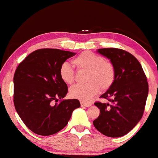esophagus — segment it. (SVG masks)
<instances>
[{
	"label": "esophagus",
	"mask_w": 158,
	"mask_h": 158,
	"mask_svg": "<svg viewBox=\"0 0 158 158\" xmlns=\"http://www.w3.org/2000/svg\"><path fill=\"white\" fill-rule=\"evenodd\" d=\"M81 106H85V107H89L91 106V103H86V102H84V101H81Z\"/></svg>",
	"instance_id": "1"
}]
</instances>
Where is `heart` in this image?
I'll list each match as a JSON object with an SVG mask.
<instances>
[{"instance_id": "b5f03b06", "label": "heart", "mask_w": 158, "mask_h": 158, "mask_svg": "<svg viewBox=\"0 0 158 158\" xmlns=\"http://www.w3.org/2000/svg\"><path fill=\"white\" fill-rule=\"evenodd\" d=\"M78 70H87L84 85H75L70 90L72 98L84 102L89 101L97 93L99 88L106 90L113 85L116 78V69L109 60L89 51H85L73 60ZM60 76L64 83L71 85L75 81L74 71L68 62H63L60 68Z\"/></svg>"}]
</instances>
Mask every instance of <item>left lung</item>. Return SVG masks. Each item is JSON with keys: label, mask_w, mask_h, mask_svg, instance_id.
Here are the masks:
<instances>
[{"label": "left lung", "mask_w": 158, "mask_h": 158, "mask_svg": "<svg viewBox=\"0 0 158 158\" xmlns=\"http://www.w3.org/2000/svg\"><path fill=\"white\" fill-rule=\"evenodd\" d=\"M98 52L114 64L116 78L100 96L109 102L94 103L101 114L93 123L107 137H122L137 125L144 114L149 90L146 75L137 58L124 49L103 48Z\"/></svg>", "instance_id": "obj_1"}]
</instances>
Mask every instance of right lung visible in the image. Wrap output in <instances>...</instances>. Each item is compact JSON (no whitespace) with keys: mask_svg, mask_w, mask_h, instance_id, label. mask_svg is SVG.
I'll return each instance as SVG.
<instances>
[{"mask_svg":"<svg viewBox=\"0 0 158 158\" xmlns=\"http://www.w3.org/2000/svg\"><path fill=\"white\" fill-rule=\"evenodd\" d=\"M75 55L58 49H40L29 54L15 71V109L36 135L49 136L62 130L73 111L81 106L77 99H62L68 88L59 73L61 64Z\"/></svg>","mask_w":158,"mask_h":158,"instance_id":"add662e5","label":"right lung"}]
</instances>
